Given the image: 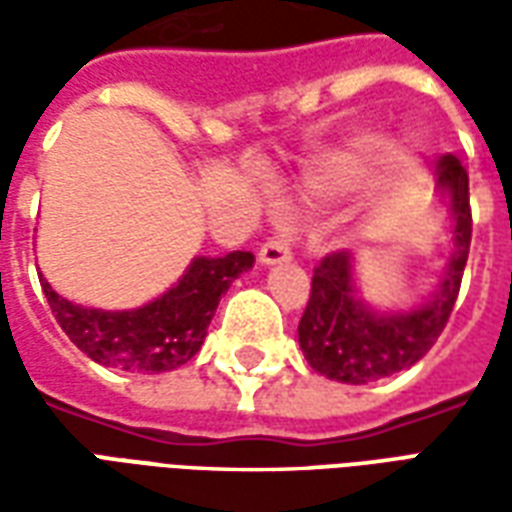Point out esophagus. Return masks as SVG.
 <instances>
[{
  "mask_svg": "<svg viewBox=\"0 0 512 512\" xmlns=\"http://www.w3.org/2000/svg\"><path fill=\"white\" fill-rule=\"evenodd\" d=\"M290 260V246L285 238H268L266 244L260 246V263L274 266V263H285Z\"/></svg>",
  "mask_w": 512,
  "mask_h": 512,
  "instance_id": "1",
  "label": "esophagus"
}]
</instances>
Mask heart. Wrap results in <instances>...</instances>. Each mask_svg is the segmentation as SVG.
Wrapping results in <instances>:
<instances>
[{"instance_id": "heart-1", "label": "heart", "mask_w": 512, "mask_h": 512, "mask_svg": "<svg viewBox=\"0 0 512 512\" xmlns=\"http://www.w3.org/2000/svg\"><path fill=\"white\" fill-rule=\"evenodd\" d=\"M386 147L389 142L378 131H362L351 136L345 145L334 147L326 156L318 158V164L310 172V189L321 197H343L348 191L359 189L381 161ZM408 167H411V156L400 153L381 180L384 194H397L406 186Z\"/></svg>"}]
</instances>
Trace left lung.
Here are the masks:
<instances>
[{
    "label": "left lung",
    "instance_id": "left-lung-1",
    "mask_svg": "<svg viewBox=\"0 0 512 512\" xmlns=\"http://www.w3.org/2000/svg\"><path fill=\"white\" fill-rule=\"evenodd\" d=\"M439 183L455 213V249L428 304L400 315H376L356 299L351 252H332L312 271L307 310L299 321L304 359L321 376L343 384H370L417 365L439 340L461 290L472 244L469 172L452 153L439 158Z\"/></svg>",
    "mask_w": 512,
    "mask_h": 512
}]
</instances>
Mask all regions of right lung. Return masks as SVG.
<instances>
[{
    "mask_svg": "<svg viewBox=\"0 0 512 512\" xmlns=\"http://www.w3.org/2000/svg\"><path fill=\"white\" fill-rule=\"evenodd\" d=\"M252 263V252L197 257L175 288L128 312L87 310L62 299L43 277L40 288L62 332L93 362L139 376H156L186 365L200 351L219 299Z\"/></svg>",
    "mask_w": 512,
    "mask_h": 512,
    "instance_id": "obj_1",
    "label": "right lung"
}]
</instances>
